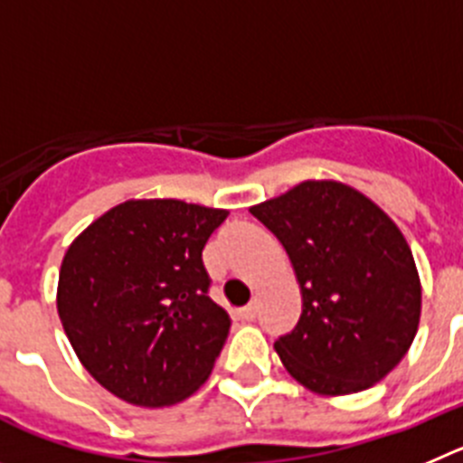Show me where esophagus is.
<instances>
[{"label":"esophagus","instance_id":"obj_1","mask_svg":"<svg viewBox=\"0 0 463 463\" xmlns=\"http://www.w3.org/2000/svg\"><path fill=\"white\" fill-rule=\"evenodd\" d=\"M240 316L244 320H253L258 316V299H253L251 304H249V307H244V309L240 311Z\"/></svg>","mask_w":463,"mask_h":463}]
</instances>
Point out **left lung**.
<instances>
[{
    "instance_id": "obj_1",
    "label": "left lung",
    "mask_w": 463,
    "mask_h": 463,
    "mask_svg": "<svg viewBox=\"0 0 463 463\" xmlns=\"http://www.w3.org/2000/svg\"><path fill=\"white\" fill-rule=\"evenodd\" d=\"M281 241L302 316L274 341L286 372L325 397L362 392L392 372L415 339L422 286L397 223L364 194L307 180L249 207Z\"/></svg>"
}]
</instances>
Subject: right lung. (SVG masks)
<instances>
[{
    "label": "right lung",
    "instance_id": "obj_1",
    "mask_svg": "<svg viewBox=\"0 0 463 463\" xmlns=\"http://www.w3.org/2000/svg\"><path fill=\"white\" fill-rule=\"evenodd\" d=\"M228 210L127 201L66 249L57 314L78 360L133 406L184 402L210 378L231 318L207 288L203 249Z\"/></svg>",
    "mask_w": 463,
    "mask_h": 463
}]
</instances>
